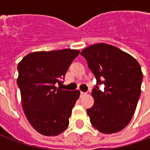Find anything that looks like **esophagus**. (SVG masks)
Masks as SVG:
<instances>
[{
    "mask_svg": "<svg viewBox=\"0 0 150 150\" xmlns=\"http://www.w3.org/2000/svg\"><path fill=\"white\" fill-rule=\"evenodd\" d=\"M87 94L86 92H83V91H81L80 92V96H85V95Z\"/></svg>",
    "mask_w": 150,
    "mask_h": 150,
    "instance_id": "esophagus-1",
    "label": "esophagus"
}]
</instances>
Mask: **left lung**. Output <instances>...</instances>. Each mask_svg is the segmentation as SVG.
Masks as SVG:
<instances>
[{"label":"left lung","mask_w":150,"mask_h":150,"mask_svg":"<svg viewBox=\"0 0 150 150\" xmlns=\"http://www.w3.org/2000/svg\"><path fill=\"white\" fill-rule=\"evenodd\" d=\"M81 55L97 83L91 92L94 104L87 109L91 125L103 133L119 132L132 120L141 96V66L132 56L105 43L88 46Z\"/></svg>","instance_id":"obj_1"}]
</instances>
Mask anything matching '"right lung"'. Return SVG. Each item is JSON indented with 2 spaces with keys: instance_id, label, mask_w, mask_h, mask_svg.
<instances>
[{
  "instance_id": "1",
  "label": "right lung",
  "mask_w": 150,
  "mask_h": 150,
  "mask_svg": "<svg viewBox=\"0 0 150 150\" xmlns=\"http://www.w3.org/2000/svg\"><path fill=\"white\" fill-rule=\"evenodd\" d=\"M78 50L38 51L25 56L18 63V88L29 122L45 136H57L69 125V118L79 91L57 88L61 84Z\"/></svg>"
}]
</instances>
